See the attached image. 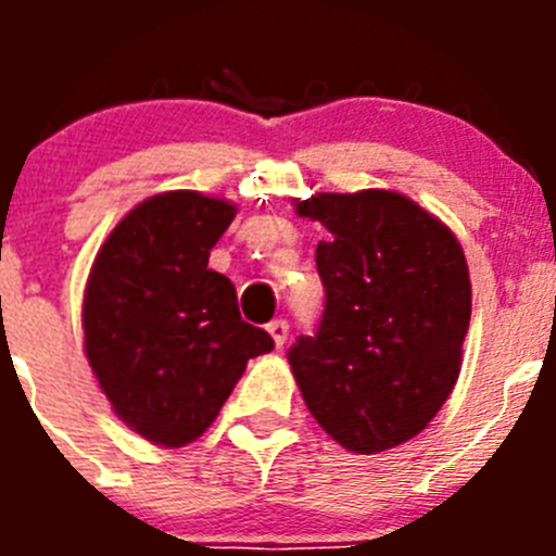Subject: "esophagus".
Here are the masks:
<instances>
[{"label": "esophagus", "mask_w": 556, "mask_h": 556, "mask_svg": "<svg viewBox=\"0 0 556 556\" xmlns=\"http://www.w3.org/2000/svg\"><path fill=\"white\" fill-rule=\"evenodd\" d=\"M267 331H269V337H273L275 348H283V342H287V337H289V323L287 320H273L267 326Z\"/></svg>", "instance_id": "obj_1"}]
</instances>
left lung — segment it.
<instances>
[{"mask_svg":"<svg viewBox=\"0 0 556 556\" xmlns=\"http://www.w3.org/2000/svg\"><path fill=\"white\" fill-rule=\"evenodd\" d=\"M298 214L328 242L314 253L326 308L317 333L289 348L294 381L342 448H395L431 424L459 378L470 326L462 244L397 191H320Z\"/></svg>","mask_w":556,"mask_h":556,"instance_id":"8db88e82","label":"left lung"}]
</instances>
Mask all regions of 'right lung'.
I'll list each match as a JSON object with an SVG mask.
<instances>
[{"label": "right lung", "instance_id": "1", "mask_svg": "<svg viewBox=\"0 0 556 556\" xmlns=\"http://www.w3.org/2000/svg\"><path fill=\"white\" fill-rule=\"evenodd\" d=\"M233 217V203L200 191L155 194L111 230L88 275V365L119 420L164 448L198 440L248 358L275 348L242 320L233 283L208 269Z\"/></svg>", "mask_w": 556, "mask_h": 556}]
</instances>
